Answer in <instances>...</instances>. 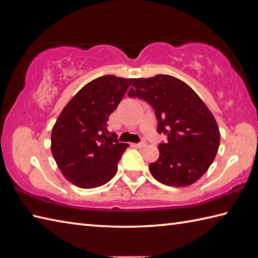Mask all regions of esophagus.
Listing matches in <instances>:
<instances>
[{
  "mask_svg": "<svg viewBox=\"0 0 258 258\" xmlns=\"http://www.w3.org/2000/svg\"><path fill=\"white\" fill-rule=\"evenodd\" d=\"M147 144H146V142H141V143H138V144H135V146L136 147H139V149H143V147H145Z\"/></svg>",
  "mask_w": 258,
  "mask_h": 258,
  "instance_id": "obj_1",
  "label": "esophagus"
}]
</instances>
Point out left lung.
Instances as JSON below:
<instances>
[{
	"instance_id": "left-lung-1",
	"label": "left lung",
	"mask_w": 258,
	"mask_h": 258,
	"mask_svg": "<svg viewBox=\"0 0 258 258\" xmlns=\"http://www.w3.org/2000/svg\"><path fill=\"white\" fill-rule=\"evenodd\" d=\"M130 97H139L153 106L157 132L167 135L158 145L160 157L150 164L158 182L184 187L199 180L210 168L220 147L221 133L212 112L185 82L157 74L135 79Z\"/></svg>"
}]
</instances>
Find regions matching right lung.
<instances>
[{
    "instance_id": "1",
    "label": "right lung",
    "mask_w": 258,
    "mask_h": 258,
    "mask_svg": "<svg viewBox=\"0 0 258 258\" xmlns=\"http://www.w3.org/2000/svg\"><path fill=\"white\" fill-rule=\"evenodd\" d=\"M134 79L104 75L84 85L54 124L51 151L63 176L81 188L109 182L128 144L109 135L107 120Z\"/></svg>"
}]
</instances>
